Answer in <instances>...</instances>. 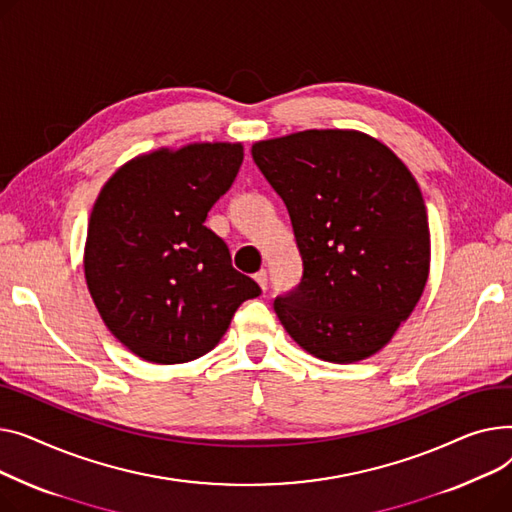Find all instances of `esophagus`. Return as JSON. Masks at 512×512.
Listing matches in <instances>:
<instances>
[{"mask_svg":"<svg viewBox=\"0 0 512 512\" xmlns=\"http://www.w3.org/2000/svg\"><path fill=\"white\" fill-rule=\"evenodd\" d=\"M254 279H256V283L260 285V289H262V291H266V285H268V275H266V270H258V273L254 275Z\"/></svg>","mask_w":512,"mask_h":512,"instance_id":"obj_1","label":"esophagus"}]
</instances>
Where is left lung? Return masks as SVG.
<instances>
[{
  "mask_svg": "<svg viewBox=\"0 0 512 512\" xmlns=\"http://www.w3.org/2000/svg\"><path fill=\"white\" fill-rule=\"evenodd\" d=\"M252 157L283 198L304 277L275 299L291 339L324 362L353 364L395 337L430 275L422 190L380 140L306 130L260 140Z\"/></svg>",
  "mask_w": 512,
  "mask_h": 512,
  "instance_id": "8db88e82",
  "label": "left lung"
}]
</instances>
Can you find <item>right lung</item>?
<instances>
[{"instance_id":"obj_1","label":"right lung","mask_w":512,"mask_h":512,"mask_svg":"<svg viewBox=\"0 0 512 512\" xmlns=\"http://www.w3.org/2000/svg\"><path fill=\"white\" fill-rule=\"evenodd\" d=\"M242 142L159 148L119 167L88 221L84 277L111 335L153 364H186L221 341L260 287L204 221L242 167Z\"/></svg>"}]
</instances>
